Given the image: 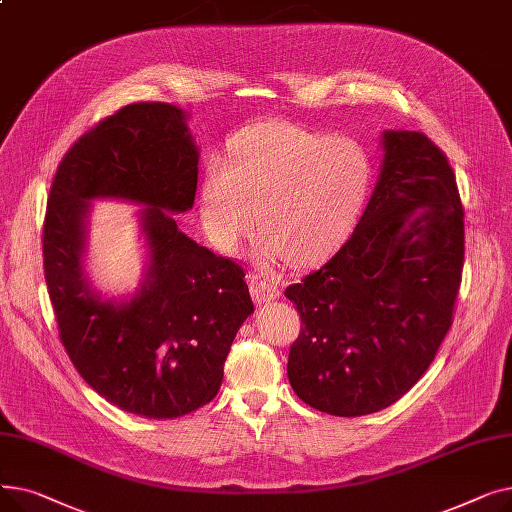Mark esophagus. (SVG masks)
Here are the masks:
<instances>
[{
	"label": "esophagus",
	"mask_w": 512,
	"mask_h": 512,
	"mask_svg": "<svg viewBox=\"0 0 512 512\" xmlns=\"http://www.w3.org/2000/svg\"><path fill=\"white\" fill-rule=\"evenodd\" d=\"M249 284H251V294L257 303H267L274 301L280 294V284L278 280H274V276L267 274H253L249 276Z\"/></svg>",
	"instance_id": "esophagus-1"
}]
</instances>
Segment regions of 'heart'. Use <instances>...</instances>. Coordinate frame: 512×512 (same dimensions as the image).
Instances as JSON below:
<instances>
[{
  "mask_svg": "<svg viewBox=\"0 0 512 512\" xmlns=\"http://www.w3.org/2000/svg\"><path fill=\"white\" fill-rule=\"evenodd\" d=\"M371 186L365 149L288 122H257L207 161L201 218L211 240L236 251L259 222V257L294 267L328 261L353 234Z\"/></svg>",
  "mask_w": 512,
  "mask_h": 512,
  "instance_id": "b5f03b06",
  "label": "heart"
}]
</instances>
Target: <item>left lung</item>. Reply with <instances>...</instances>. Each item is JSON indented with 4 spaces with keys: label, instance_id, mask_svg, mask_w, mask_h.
<instances>
[{
    "label": "left lung",
    "instance_id": "8db88e82",
    "mask_svg": "<svg viewBox=\"0 0 512 512\" xmlns=\"http://www.w3.org/2000/svg\"><path fill=\"white\" fill-rule=\"evenodd\" d=\"M384 149L353 236L284 290L301 313L290 386L338 417L382 411L419 382L463 280L465 209L446 153L411 130L386 132Z\"/></svg>",
    "mask_w": 512,
    "mask_h": 512
}]
</instances>
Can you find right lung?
I'll return each instance as SVG.
<instances>
[{"label":"right lung","instance_id":"add662e5","mask_svg":"<svg viewBox=\"0 0 512 512\" xmlns=\"http://www.w3.org/2000/svg\"><path fill=\"white\" fill-rule=\"evenodd\" d=\"M199 153L170 103L139 101L89 128L62 157L43 222V270L60 340L107 402L176 419L218 394L232 340L251 313L245 270L178 230ZM95 196L143 202L152 265L130 304H101L82 276L84 209Z\"/></svg>","mask_w":512,"mask_h":512}]
</instances>
